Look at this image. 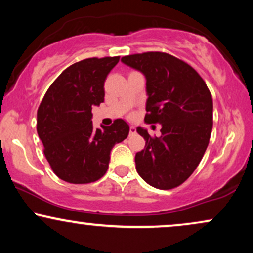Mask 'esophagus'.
<instances>
[{"label":"esophagus","mask_w":253,"mask_h":253,"mask_svg":"<svg viewBox=\"0 0 253 253\" xmlns=\"http://www.w3.org/2000/svg\"><path fill=\"white\" fill-rule=\"evenodd\" d=\"M135 132H136L135 127H134V126H130V127H129V134H134Z\"/></svg>","instance_id":"34e87169"}]
</instances>
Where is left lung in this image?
Listing matches in <instances>:
<instances>
[{"label":"left lung","mask_w":253,"mask_h":253,"mask_svg":"<svg viewBox=\"0 0 253 253\" xmlns=\"http://www.w3.org/2000/svg\"><path fill=\"white\" fill-rule=\"evenodd\" d=\"M121 62L146 77L147 124H161L162 135L136 132L145 147L135 155V168L145 182L168 190L187 181L201 162L213 128V100L194 68L165 52H145Z\"/></svg>","instance_id":"obj_1"}]
</instances>
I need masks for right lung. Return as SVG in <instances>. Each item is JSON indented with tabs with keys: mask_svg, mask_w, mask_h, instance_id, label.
<instances>
[{
	"mask_svg": "<svg viewBox=\"0 0 253 253\" xmlns=\"http://www.w3.org/2000/svg\"><path fill=\"white\" fill-rule=\"evenodd\" d=\"M120 57L88 58L65 69L46 91L37 114V130L53 172L72 184L97 181L106 173L110 151L129 133L117 119L94 128L91 109L104 101V81Z\"/></svg>",
	"mask_w": 253,
	"mask_h": 253,
	"instance_id": "add662e5",
	"label": "right lung"
}]
</instances>
